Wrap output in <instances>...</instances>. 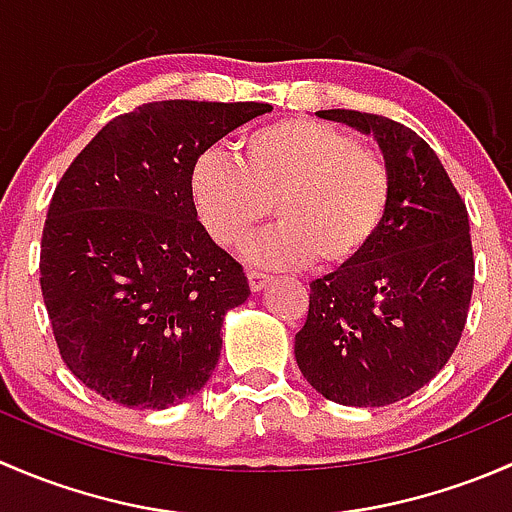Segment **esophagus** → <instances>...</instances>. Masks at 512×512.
Returning <instances> with one entry per match:
<instances>
[{
    "label": "esophagus",
    "mask_w": 512,
    "mask_h": 512,
    "mask_svg": "<svg viewBox=\"0 0 512 512\" xmlns=\"http://www.w3.org/2000/svg\"><path fill=\"white\" fill-rule=\"evenodd\" d=\"M247 282H250L252 292H260V289L267 287V282H270V275H265V272L260 270H250L247 272Z\"/></svg>",
    "instance_id": "1"
}]
</instances>
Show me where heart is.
<instances>
[{
	"label": "heart",
	"instance_id": "1",
	"mask_svg": "<svg viewBox=\"0 0 512 512\" xmlns=\"http://www.w3.org/2000/svg\"><path fill=\"white\" fill-rule=\"evenodd\" d=\"M195 208L220 247H242L272 215L275 232L250 247L262 265L337 270L354 262L384 225L391 170L354 136L309 118L245 133L235 158L208 151L193 165Z\"/></svg>",
	"mask_w": 512,
	"mask_h": 512
}]
</instances>
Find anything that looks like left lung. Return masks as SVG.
<instances>
[{
    "label": "left lung",
    "mask_w": 512,
    "mask_h": 512,
    "mask_svg": "<svg viewBox=\"0 0 512 512\" xmlns=\"http://www.w3.org/2000/svg\"><path fill=\"white\" fill-rule=\"evenodd\" d=\"M317 116L374 136L391 205L354 262L309 285L294 356L334 404H394L446 366L466 327L476 275L468 210L433 148L404 123L344 108Z\"/></svg>",
    "instance_id": "8db88e82"
}]
</instances>
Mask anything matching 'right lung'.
<instances>
[{
    "instance_id": "right-lung-1",
    "label": "right lung",
    "mask_w": 512,
    "mask_h": 512,
    "mask_svg": "<svg viewBox=\"0 0 512 512\" xmlns=\"http://www.w3.org/2000/svg\"><path fill=\"white\" fill-rule=\"evenodd\" d=\"M270 103L156 101L116 116L74 158L41 235L39 282L71 374L121 406L168 409L208 384L240 262L193 203L195 160Z\"/></svg>"
}]
</instances>
